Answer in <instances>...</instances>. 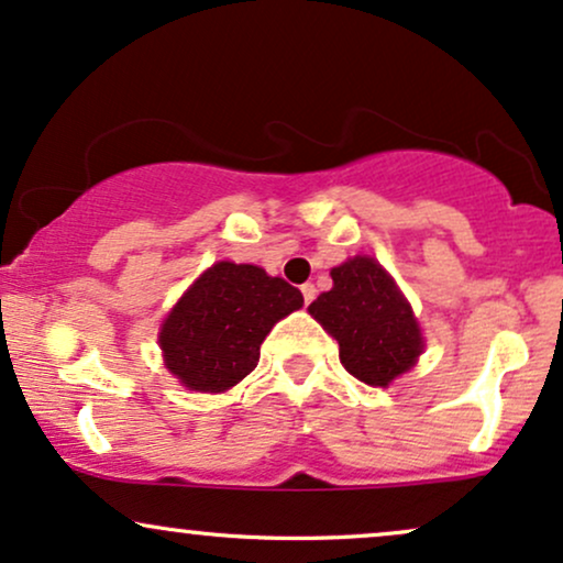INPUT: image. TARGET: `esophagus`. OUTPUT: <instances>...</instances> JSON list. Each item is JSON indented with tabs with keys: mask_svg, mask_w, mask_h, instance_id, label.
<instances>
[{
	"mask_svg": "<svg viewBox=\"0 0 563 563\" xmlns=\"http://www.w3.org/2000/svg\"><path fill=\"white\" fill-rule=\"evenodd\" d=\"M300 292H302V300H306V306H310V302H313V297H316L313 284H302Z\"/></svg>",
	"mask_w": 563,
	"mask_h": 563,
	"instance_id": "34e87169",
	"label": "esophagus"
}]
</instances>
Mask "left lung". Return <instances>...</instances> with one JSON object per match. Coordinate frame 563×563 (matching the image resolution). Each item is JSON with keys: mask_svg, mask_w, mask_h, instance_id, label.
Listing matches in <instances>:
<instances>
[{"mask_svg": "<svg viewBox=\"0 0 563 563\" xmlns=\"http://www.w3.org/2000/svg\"><path fill=\"white\" fill-rule=\"evenodd\" d=\"M334 287L308 313L340 342V361L355 379L387 387L416 366L424 336L393 276L374 257L355 255L332 268Z\"/></svg>", "mask_w": 563, "mask_h": 563, "instance_id": "8db88e82", "label": "left lung"}]
</instances>
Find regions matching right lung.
Segmentation results:
<instances>
[{"label": "right lung", "mask_w": 563, "mask_h": 563, "mask_svg": "<svg viewBox=\"0 0 563 563\" xmlns=\"http://www.w3.org/2000/svg\"><path fill=\"white\" fill-rule=\"evenodd\" d=\"M300 308V289L279 276L250 263H213L163 321L165 368L195 393H227L257 366L274 323Z\"/></svg>", "instance_id": "add662e5"}]
</instances>
